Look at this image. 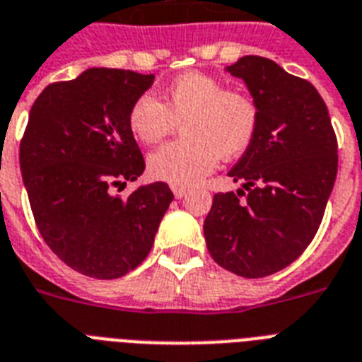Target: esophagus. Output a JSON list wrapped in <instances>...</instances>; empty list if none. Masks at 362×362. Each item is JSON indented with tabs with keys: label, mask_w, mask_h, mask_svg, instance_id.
Returning <instances> with one entry per match:
<instances>
[{
	"label": "esophagus",
	"mask_w": 362,
	"mask_h": 362,
	"mask_svg": "<svg viewBox=\"0 0 362 362\" xmlns=\"http://www.w3.org/2000/svg\"><path fill=\"white\" fill-rule=\"evenodd\" d=\"M170 189H173V193H175L176 199H182L187 193L186 187H182V186H170Z\"/></svg>",
	"instance_id": "34e87169"
}]
</instances>
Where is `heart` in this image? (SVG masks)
<instances>
[{"instance_id":"1","label":"heart","mask_w":362,"mask_h":362,"mask_svg":"<svg viewBox=\"0 0 362 362\" xmlns=\"http://www.w3.org/2000/svg\"><path fill=\"white\" fill-rule=\"evenodd\" d=\"M180 124L182 139L148 156L153 178L192 186L223 159L240 158L259 133L261 107L252 93L226 88L218 76L189 71L167 84L161 98L142 93L127 112V127L141 144H156Z\"/></svg>"}]
</instances>
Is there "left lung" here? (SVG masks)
<instances>
[{"label": "left lung", "instance_id": "obj_1", "mask_svg": "<svg viewBox=\"0 0 362 362\" xmlns=\"http://www.w3.org/2000/svg\"><path fill=\"white\" fill-rule=\"evenodd\" d=\"M227 71L257 99L261 124L229 170L244 189L216 193L204 238L220 267L263 278L286 269L314 240L337 180L338 142L325 101L308 81L261 56H244Z\"/></svg>", "mask_w": 362, "mask_h": 362}]
</instances>
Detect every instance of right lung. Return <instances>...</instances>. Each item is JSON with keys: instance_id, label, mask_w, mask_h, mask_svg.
<instances>
[{"instance_id": "obj_1", "label": "right lung", "mask_w": 362, "mask_h": 362, "mask_svg": "<svg viewBox=\"0 0 362 362\" xmlns=\"http://www.w3.org/2000/svg\"><path fill=\"white\" fill-rule=\"evenodd\" d=\"M152 84L153 75L105 67L52 82L20 141L37 229L67 267L90 278L115 280L136 269L175 199L165 182L116 193L144 170L127 112Z\"/></svg>"}]
</instances>
